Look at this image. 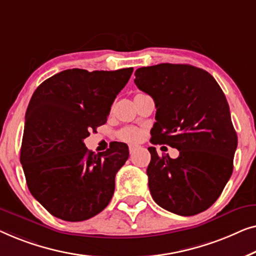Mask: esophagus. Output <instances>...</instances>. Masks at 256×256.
Segmentation results:
<instances>
[{"mask_svg": "<svg viewBox=\"0 0 256 256\" xmlns=\"http://www.w3.org/2000/svg\"><path fill=\"white\" fill-rule=\"evenodd\" d=\"M136 148H138V146H136V145H130V146H128V150H130V153H133V152H134Z\"/></svg>", "mask_w": 256, "mask_h": 256, "instance_id": "obj_1", "label": "esophagus"}]
</instances>
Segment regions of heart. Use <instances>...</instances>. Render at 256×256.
I'll return each instance as SVG.
<instances>
[{"mask_svg":"<svg viewBox=\"0 0 256 256\" xmlns=\"http://www.w3.org/2000/svg\"><path fill=\"white\" fill-rule=\"evenodd\" d=\"M139 138V132L136 128H125L122 132V139L126 142H134Z\"/></svg>","mask_w":256,"mask_h":256,"instance_id":"1","label":"heart"}]
</instances>
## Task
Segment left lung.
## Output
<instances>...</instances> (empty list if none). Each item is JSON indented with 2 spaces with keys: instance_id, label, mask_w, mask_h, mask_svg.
<instances>
[{
  "instance_id": "8db88e82",
  "label": "left lung",
  "mask_w": 256,
  "mask_h": 256,
  "mask_svg": "<svg viewBox=\"0 0 256 256\" xmlns=\"http://www.w3.org/2000/svg\"><path fill=\"white\" fill-rule=\"evenodd\" d=\"M134 84L152 96L154 145L178 150L176 159L148 147V186L154 202L180 216L211 206L233 172L238 136L226 97L206 70L192 64H160L136 70Z\"/></svg>"
}]
</instances>
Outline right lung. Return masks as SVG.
I'll use <instances>...</instances> for the list:
<instances>
[{"instance_id": "add662e5", "label": "right lung", "mask_w": 256, "mask_h": 256, "mask_svg": "<svg viewBox=\"0 0 256 256\" xmlns=\"http://www.w3.org/2000/svg\"><path fill=\"white\" fill-rule=\"evenodd\" d=\"M133 68L66 70L45 80L32 95L20 147L28 188L56 218L82 222L106 208L114 176L128 147L114 142L94 154L84 139L103 125Z\"/></svg>"}]
</instances>
